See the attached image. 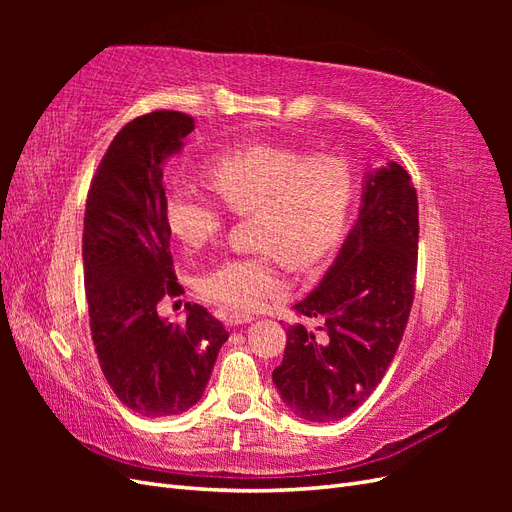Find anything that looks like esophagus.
Returning <instances> with one entry per match:
<instances>
[{"instance_id":"1","label":"esophagus","mask_w":512,"mask_h":512,"mask_svg":"<svg viewBox=\"0 0 512 512\" xmlns=\"http://www.w3.org/2000/svg\"><path fill=\"white\" fill-rule=\"evenodd\" d=\"M254 316L250 314H241V312H230L226 314V322L230 324V327H239V324H245V322H252Z\"/></svg>"}]
</instances>
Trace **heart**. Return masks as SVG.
I'll return each mask as SVG.
<instances>
[{"instance_id": "1", "label": "heart", "mask_w": 512, "mask_h": 512, "mask_svg": "<svg viewBox=\"0 0 512 512\" xmlns=\"http://www.w3.org/2000/svg\"><path fill=\"white\" fill-rule=\"evenodd\" d=\"M207 179L235 213H254L260 252L226 258L198 277V290L215 305L254 312L288 280L282 256L309 267L327 256L348 220L354 179L344 160L277 147L250 145L215 156ZM170 232L190 250L211 243L224 226V207L192 185H173L164 198Z\"/></svg>"}]
</instances>
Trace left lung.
<instances>
[{"instance_id":"1","label":"left lung","mask_w":512,"mask_h":512,"mask_svg":"<svg viewBox=\"0 0 512 512\" xmlns=\"http://www.w3.org/2000/svg\"><path fill=\"white\" fill-rule=\"evenodd\" d=\"M418 250V200L410 175L386 162L363 177L361 209L318 288L294 305L320 318L290 324L273 384L312 423L342 421L376 389L408 324Z\"/></svg>"}]
</instances>
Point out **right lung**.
<instances>
[{
	"label": "right lung",
	"mask_w": 512,
	"mask_h": 512,
	"mask_svg": "<svg viewBox=\"0 0 512 512\" xmlns=\"http://www.w3.org/2000/svg\"><path fill=\"white\" fill-rule=\"evenodd\" d=\"M194 119L156 111L126 123L91 181L83 228L85 294L102 374L123 406L147 418L192 408L228 339L203 305L185 322L158 314L181 286L164 218V162L177 156Z\"/></svg>",
	"instance_id": "1"
}]
</instances>
